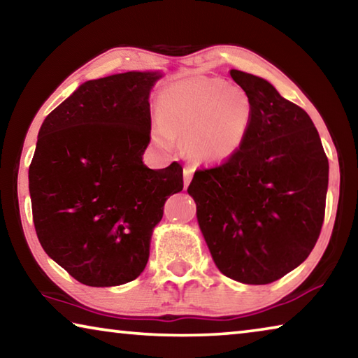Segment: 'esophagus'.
<instances>
[{
    "instance_id": "esophagus-1",
    "label": "esophagus",
    "mask_w": 358,
    "mask_h": 358,
    "mask_svg": "<svg viewBox=\"0 0 358 358\" xmlns=\"http://www.w3.org/2000/svg\"><path fill=\"white\" fill-rule=\"evenodd\" d=\"M192 173H194V169L192 167H185L183 169V183H185V187H187V185L191 183Z\"/></svg>"
}]
</instances>
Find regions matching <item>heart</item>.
Segmentation results:
<instances>
[{
  "label": "heart",
  "mask_w": 358,
  "mask_h": 358,
  "mask_svg": "<svg viewBox=\"0 0 358 358\" xmlns=\"http://www.w3.org/2000/svg\"><path fill=\"white\" fill-rule=\"evenodd\" d=\"M159 118L151 123V141L161 148L185 138L187 156L197 164L229 162L245 147L254 107L246 92L217 77L192 76L171 83L157 99Z\"/></svg>",
  "instance_id": "heart-1"
}]
</instances>
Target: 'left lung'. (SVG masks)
<instances>
[{
	"label": "left lung",
	"mask_w": 358,
	"mask_h": 358,
	"mask_svg": "<svg viewBox=\"0 0 358 358\" xmlns=\"http://www.w3.org/2000/svg\"><path fill=\"white\" fill-rule=\"evenodd\" d=\"M254 117L240 153L197 171L187 194L213 262L243 284H268L310 256L322 229L329 159L303 108L262 77L230 69Z\"/></svg>",
	"instance_id": "1"
}]
</instances>
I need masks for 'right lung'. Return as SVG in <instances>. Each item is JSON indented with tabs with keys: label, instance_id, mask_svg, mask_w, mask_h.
Here are the masks:
<instances>
[{
	"label": "right lung",
	"instance_id": "1",
	"mask_svg": "<svg viewBox=\"0 0 358 358\" xmlns=\"http://www.w3.org/2000/svg\"><path fill=\"white\" fill-rule=\"evenodd\" d=\"M159 71L82 83L42 123L29 166L36 234L48 257L92 287L142 273L164 203L183 189V167L153 171L150 92Z\"/></svg>",
	"mask_w": 358,
	"mask_h": 358
}]
</instances>
